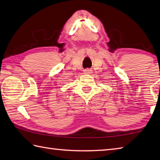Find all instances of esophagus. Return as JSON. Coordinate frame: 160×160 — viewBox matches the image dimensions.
<instances>
[{
	"label": "esophagus",
	"mask_w": 160,
	"mask_h": 160,
	"mask_svg": "<svg viewBox=\"0 0 160 160\" xmlns=\"http://www.w3.org/2000/svg\"><path fill=\"white\" fill-rule=\"evenodd\" d=\"M92 70L91 69H89V68H86L85 70H84V73H85V74H90L92 72Z\"/></svg>",
	"instance_id": "obj_1"
}]
</instances>
